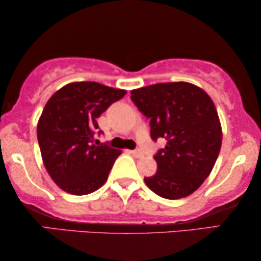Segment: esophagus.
<instances>
[{"label": "esophagus", "mask_w": 261, "mask_h": 261, "mask_svg": "<svg viewBox=\"0 0 261 261\" xmlns=\"http://www.w3.org/2000/svg\"><path fill=\"white\" fill-rule=\"evenodd\" d=\"M130 153L134 158H142V156H144V153H142L139 148L133 149V151H130Z\"/></svg>", "instance_id": "obj_1"}]
</instances>
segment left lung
Here are the masks:
<instances>
[{"mask_svg":"<svg viewBox=\"0 0 261 261\" xmlns=\"http://www.w3.org/2000/svg\"><path fill=\"white\" fill-rule=\"evenodd\" d=\"M130 99L151 126V138H164L155 174L145 183L167 199L187 197L201 187L215 165L222 130L215 105L205 91L187 82L159 83L130 91Z\"/></svg>","mask_w":261,"mask_h":261,"instance_id":"8db88e82","label":"left lung"}]
</instances>
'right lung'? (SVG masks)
Here are the masks:
<instances>
[{
    "instance_id": "obj_1",
    "label": "right lung",
    "mask_w": 261,
    "mask_h": 261,
    "mask_svg": "<svg viewBox=\"0 0 261 261\" xmlns=\"http://www.w3.org/2000/svg\"><path fill=\"white\" fill-rule=\"evenodd\" d=\"M126 94L96 82L70 83L55 92L38 122L42 162L55 183L72 195L91 194L106 183L121 151L95 141L97 117Z\"/></svg>"
}]
</instances>
